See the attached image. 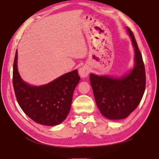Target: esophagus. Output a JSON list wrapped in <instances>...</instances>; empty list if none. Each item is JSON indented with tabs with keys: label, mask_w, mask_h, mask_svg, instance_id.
<instances>
[{
	"label": "esophagus",
	"mask_w": 159,
	"mask_h": 159,
	"mask_svg": "<svg viewBox=\"0 0 159 159\" xmlns=\"http://www.w3.org/2000/svg\"><path fill=\"white\" fill-rule=\"evenodd\" d=\"M90 72V68L88 67V66L85 65L83 66L82 67H80L79 69V73L80 77L82 78H86L89 75V73Z\"/></svg>",
	"instance_id": "esophagus-1"
}]
</instances>
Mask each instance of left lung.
<instances>
[{"instance_id": "1", "label": "left lung", "mask_w": 159, "mask_h": 159, "mask_svg": "<svg viewBox=\"0 0 159 159\" xmlns=\"http://www.w3.org/2000/svg\"><path fill=\"white\" fill-rule=\"evenodd\" d=\"M134 48V68L120 77L90 74V83L96 105L104 117L110 120L124 119L140 103L146 87L143 58L134 35L126 28Z\"/></svg>"}]
</instances>
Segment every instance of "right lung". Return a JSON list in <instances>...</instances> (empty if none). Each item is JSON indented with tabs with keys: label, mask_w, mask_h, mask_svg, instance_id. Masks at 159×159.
I'll return each instance as SVG.
<instances>
[{
	"label": "right lung",
	"mask_w": 159,
	"mask_h": 159,
	"mask_svg": "<svg viewBox=\"0 0 159 159\" xmlns=\"http://www.w3.org/2000/svg\"><path fill=\"white\" fill-rule=\"evenodd\" d=\"M80 79L78 70H73L47 84L32 86L19 74L18 51L16 52L13 83L16 99L23 112L37 124L54 126L66 119Z\"/></svg>",
	"instance_id": "obj_1"
}]
</instances>
